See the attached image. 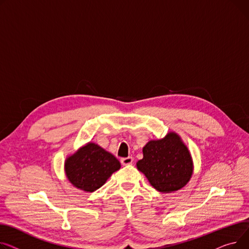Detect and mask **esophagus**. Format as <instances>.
I'll return each instance as SVG.
<instances>
[{
  "label": "esophagus",
  "instance_id": "obj_1",
  "mask_svg": "<svg viewBox=\"0 0 249 249\" xmlns=\"http://www.w3.org/2000/svg\"><path fill=\"white\" fill-rule=\"evenodd\" d=\"M121 162H122V164H123L124 166H127V165L133 164V162H134V159H133V157L123 158V159L121 160Z\"/></svg>",
  "mask_w": 249,
  "mask_h": 249
}]
</instances>
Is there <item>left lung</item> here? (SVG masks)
<instances>
[{
    "instance_id": "left-lung-1",
    "label": "left lung",
    "mask_w": 249,
    "mask_h": 249,
    "mask_svg": "<svg viewBox=\"0 0 249 249\" xmlns=\"http://www.w3.org/2000/svg\"><path fill=\"white\" fill-rule=\"evenodd\" d=\"M142 153L137 167L158 191H177L191 178V156L178 135L169 133L162 140L150 141Z\"/></svg>"
}]
</instances>
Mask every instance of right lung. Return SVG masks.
<instances>
[{"mask_svg": "<svg viewBox=\"0 0 249 249\" xmlns=\"http://www.w3.org/2000/svg\"><path fill=\"white\" fill-rule=\"evenodd\" d=\"M120 168L121 163L118 159L92 142L69 157L65 163L68 180L87 192H93L100 188Z\"/></svg>", "mask_w": 249, "mask_h": 249, "instance_id": "right-lung-1", "label": "right lung"}]
</instances>
